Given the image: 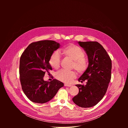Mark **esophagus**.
I'll return each instance as SVG.
<instances>
[{"mask_svg":"<svg viewBox=\"0 0 128 128\" xmlns=\"http://www.w3.org/2000/svg\"><path fill=\"white\" fill-rule=\"evenodd\" d=\"M64 86L70 87V86H71V84H64Z\"/></svg>","mask_w":128,"mask_h":128,"instance_id":"1","label":"esophagus"}]
</instances>
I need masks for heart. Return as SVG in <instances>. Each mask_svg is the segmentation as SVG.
Listing matches in <instances>:
<instances>
[{
  "label": "heart",
  "instance_id": "b5f03b06",
  "mask_svg": "<svg viewBox=\"0 0 128 128\" xmlns=\"http://www.w3.org/2000/svg\"><path fill=\"white\" fill-rule=\"evenodd\" d=\"M62 53L64 56L74 60L72 67L75 68L78 72H84L87 68L88 63L86 59L84 58V53L83 50L78 46L74 44H70L61 50ZM50 66L57 69L60 64V55L58 51L53 52L49 59ZM76 76L74 71H67L62 70L57 73L56 78L63 82L70 83Z\"/></svg>",
  "mask_w": 128,
  "mask_h": 128
}]
</instances>
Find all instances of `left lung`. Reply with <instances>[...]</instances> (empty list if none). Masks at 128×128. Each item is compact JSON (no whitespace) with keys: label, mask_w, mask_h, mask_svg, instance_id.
<instances>
[{"label":"left lung","mask_w":128,"mask_h":128,"mask_svg":"<svg viewBox=\"0 0 128 128\" xmlns=\"http://www.w3.org/2000/svg\"><path fill=\"white\" fill-rule=\"evenodd\" d=\"M88 58L87 69L78 78L86 84H76L78 94L72 98L78 106L88 108L96 105L103 98L112 76V60L102 46L97 42H78Z\"/></svg>","instance_id":"8db88e82"}]
</instances>
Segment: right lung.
I'll list each match as a JSON object with an SVG mask.
<instances>
[{
    "mask_svg": "<svg viewBox=\"0 0 128 128\" xmlns=\"http://www.w3.org/2000/svg\"><path fill=\"white\" fill-rule=\"evenodd\" d=\"M54 40H42L30 44L22 53L19 74L22 88L32 102L44 103L52 99L64 84L54 79L44 81L46 72L52 70L49 64L52 54L60 48Z\"/></svg>",
    "mask_w": 128,
    "mask_h": 128,
    "instance_id": "right-lung-1",
    "label": "right lung"
}]
</instances>
